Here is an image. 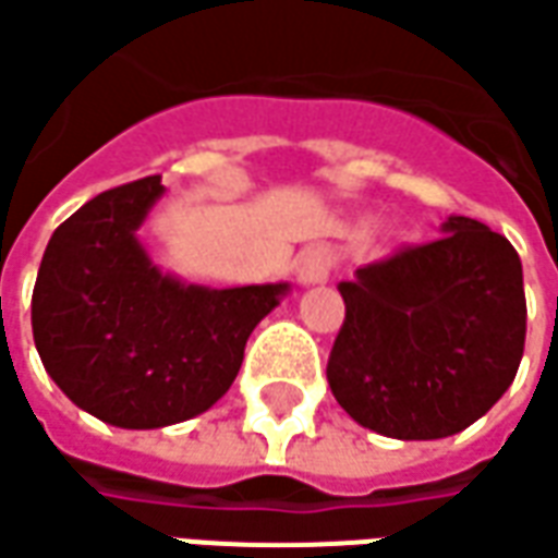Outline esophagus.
Wrapping results in <instances>:
<instances>
[{
	"label": "esophagus",
	"instance_id": "obj_1",
	"mask_svg": "<svg viewBox=\"0 0 558 558\" xmlns=\"http://www.w3.org/2000/svg\"><path fill=\"white\" fill-rule=\"evenodd\" d=\"M332 268V253L327 247H308L299 259V280L311 287V283H324Z\"/></svg>",
	"mask_w": 558,
	"mask_h": 558
}]
</instances>
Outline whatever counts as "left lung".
<instances>
[{
  "label": "left lung",
  "mask_w": 558,
  "mask_h": 558,
  "mask_svg": "<svg viewBox=\"0 0 558 558\" xmlns=\"http://www.w3.org/2000/svg\"><path fill=\"white\" fill-rule=\"evenodd\" d=\"M344 324L327 378L339 407L393 439L464 430L513 385L525 290L513 244L468 216L342 280Z\"/></svg>",
  "instance_id": "8db88e82"
}]
</instances>
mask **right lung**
<instances>
[{"mask_svg": "<svg viewBox=\"0 0 558 558\" xmlns=\"http://www.w3.org/2000/svg\"><path fill=\"white\" fill-rule=\"evenodd\" d=\"M161 177L100 192L57 226L33 290L45 373L78 409L128 430L195 418L231 388L250 332L290 283L210 290L151 263L136 231Z\"/></svg>", "mask_w": 558, "mask_h": 558, "instance_id": "right-lung-1", "label": "right lung"}]
</instances>
